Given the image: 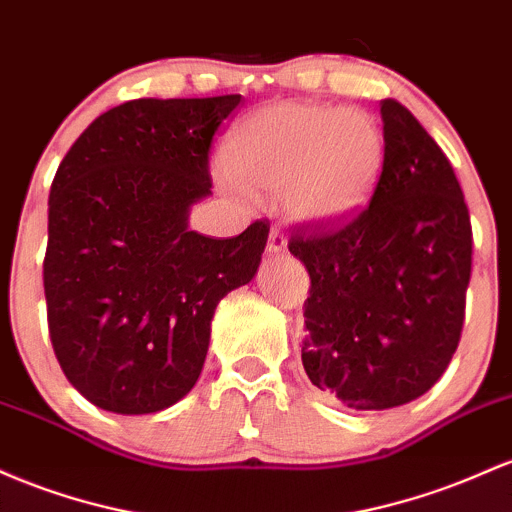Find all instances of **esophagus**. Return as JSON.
Returning <instances> with one entry per match:
<instances>
[{
  "label": "esophagus",
  "instance_id": "34e87169",
  "mask_svg": "<svg viewBox=\"0 0 512 512\" xmlns=\"http://www.w3.org/2000/svg\"><path fill=\"white\" fill-rule=\"evenodd\" d=\"M268 251L271 254H285L287 251V239L278 227L271 229V234H268Z\"/></svg>",
  "mask_w": 512,
  "mask_h": 512
}]
</instances>
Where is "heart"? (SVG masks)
Here are the masks:
<instances>
[{
    "label": "heart",
    "instance_id": "b5f03b06",
    "mask_svg": "<svg viewBox=\"0 0 512 512\" xmlns=\"http://www.w3.org/2000/svg\"><path fill=\"white\" fill-rule=\"evenodd\" d=\"M384 140L358 111L278 103L239 125L225 149L227 171L244 191L283 195L302 222H333L370 198Z\"/></svg>",
    "mask_w": 512,
    "mask_h": 512
}]
</instances>
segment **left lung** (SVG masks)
Segmentation results:
<instances>
[{
    "label": "left lung",
    "mask_w": 512,
    "mask_h": 512,
    "mask_svg": "<svg viewBox=\"0 0 512 512\" xmlns=\"http://www.w3.org/2000/svg\"><path fill=\"white\" fill-rule=\"evenodd\" d=\"M384 159L370 203L343 225L297 227L307 268L302 365L355 411L426 394L455 355L472 278V220L450 159L399 101L380 103Z\"/></svg>",
    "instance_id": "obj_1"
}]
</instances>
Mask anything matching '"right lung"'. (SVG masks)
<instances>
[{
    "mask_svg": "<svg viewBox=\"0 0 512 512\" xmlns=\"http://www.w3.org/2000/svg\"><path fill=\"white\" fill-rule=\"evenodd\" d=\"M239 103H120L57 169L43 261L50 343L72 387L103 411L157 413L191 392L215 307L256 275L268 220L232 239L188 229L212 188V137Z\"/></svg>",
    "mask_w": 512,
    "mask_h": 512,
    "instance_id": "add662e5",
    "label": "right lung"
}]
</instances>
